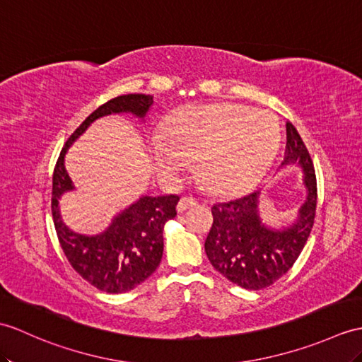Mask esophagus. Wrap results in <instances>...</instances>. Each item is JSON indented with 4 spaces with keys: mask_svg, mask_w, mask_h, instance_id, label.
<instances>
[{
    "mask_svg": "<svg viewBox=\"0 0 362 362\" xmlns=\"http://www.w3.org/2000/svg\"><path fill=\"white\" fill-rule=\"evenodd\" d=\"M197 204V200L196 199H192V197H188V196H185V197H182L180 200H179V204H177V213H183L185 209H188V208H191V206H194Z\"/></svg>",
    "mask_w": 362,
    "mask_h": 362,
    "instance_id": "1",
    "label": "esophagus"
}]
</instances>
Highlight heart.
Returning a JSON list of instances; mask_svg holds the SVG:
<instances>
[{"mask_svg": "<svg viewBox=\"0 0 362 362\" xmlns=\"http://www.w3.org/2000/svg\"><path fill=\"white\" fill-rule=\"evenodd\" d=\"M164 141L154 137L151 154L160 177L175 182L188 158L219 196L239 194L262 177L279 146L281 131L270 112L240 105H191L170 117Z\"/></svg>", "mask_w": 362, "mask_h": 362, "instance_id": "obj_1", "label": "heart"}]
</instances>
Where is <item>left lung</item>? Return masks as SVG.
Returning a JSON list of instances; mask_svg holds the SVG:
<instances>
[{"mask_svg": "<svg viewBox=\"0 0 362 362\" xmlns=\"http://www.w3.org/2000/svg\"><path fill=\"white\" fill-rule=\"evenodd\" d=\"M299 166L305 200L296 221L274 228L259 214V194H251L211 208L213 226L205 240L209 262L230 282L245 290L270 287L296 262L313 228L316 211V175L308 151L291 123L279 168Z\"/></svg>", "mask_w": 362, "mask_h": 362, "instance_id": "8db88e82", "label": "left lung"}]
</instances>
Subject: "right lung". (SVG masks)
Masks as SVG:
<instances>
[{
	"instance_id": "obj_1",
	"label": "right lung",
	"mask_w": 362,
	"mask_h": 362,
	"mask_svg": "<svg viewBox=\"0 0 362 362\" xmlns=\"http://www.w3.org/2000/svg\"><path fill=\"white\" fill-rule=\"evenodd\" d=\"M153 95H120L95 109L66 141L54 170L52 216L58 240L83 279L106 293H126L136 288L153 274L163 256V226L177 214L179 196H141L132 205L117 214L107 228L94 236L72 231L60 214V199L75 187L64 168V156L72 143L90 123L111 114H132L145 117L153 106Z\"/></svg>"
}]
</instances>
